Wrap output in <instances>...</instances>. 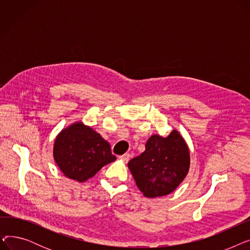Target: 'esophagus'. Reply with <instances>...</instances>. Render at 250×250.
Returning a JSON list of instances; mask_svg holds the SVG:
<instances>
[{
    "label": "esophagus",
    "instance_id": "34e87169",
    "mask_svg": "<svg viewBox=\"0 0 250 250\" xmlns=\"http://www.w3.org/2000/svg\"><path fill=\"white\" fill-rule=\"evenodd\" d=\"M120 159L126 163V162L129 160V154H124V155L120 156Z\"/></svg>",
    "mask_w": 250,
    "mask_h": 250
}]
</instances>
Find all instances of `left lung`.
I'll use <instances>...</instances> for the list:
<instances>
[{"mask_svg":"<svg viewBox=\"0 0 250 250\" xmlns=\"http://www.w3.org/2000/svg\"><path fill=\"white\" fill-rule=\"evenodd\" d=\"M189 149L177 129L167 137L151 136L146 149L127 163L137 187L146 198H158L174 191L188 173Z\"/></svg>","mask_w":250,"mask_h":250,"instance_id":"8db88e82","label":"left lung"}]
</instances>
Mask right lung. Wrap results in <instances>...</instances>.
I'll list each match as a JSON object with an SVG mask.
<instances>
[{"instance_id":"right-lung-1","label":"right lung","mask_w":250,"mask_h":250,"mask_svg":"<svg viewBox=\"0 0 250 250\" xmlns=\"http://www.w3.org/2000/svg\"><path fill=\"white\" fill-rule=\"evenodd\" d=\"M54 159L64 176L85 182L116 157L111 154L107 141L89 125L76 122L57 136Z\"/></svg>"}]
</instances>
